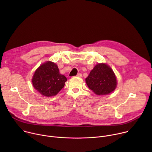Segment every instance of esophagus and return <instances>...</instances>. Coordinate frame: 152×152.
Wrapping results in <instances>:
<instances>
[{"label": "esophagus", "mask_w": 152, "mask_h": 152, "mask_svg": "<svg viewBox=\"0 0 152 152\" xmlns=\"http://www.w3.org/2000/svg\"><path fill=\"white\" fill-rule=\"evenodd\" d=\"M76 76L80 77H82V74H81V73H78V74L76 75Z\"/></svg>", "instance_id": "1"}]
</instances>
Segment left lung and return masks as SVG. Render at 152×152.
<instances>
[{
	"instance_id": "1",
	"label": "left lung",
	"mask_w": 152,
	"mask_h": 152,
	"mask_svg": "<svg viewBox=\"0 0 152 152\" xmlns=\"http://www.w3.org/2000/svg\"><path fill=\"white\" fill-rule=\"evenodd\" d=\"M85 80L89 88L97 95L110 94L117 86L114 72L105 64L96 65Z\"/></svg>"
}]
</instances>
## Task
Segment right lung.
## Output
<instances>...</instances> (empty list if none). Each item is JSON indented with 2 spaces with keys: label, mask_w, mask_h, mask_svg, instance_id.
Masks as SVG:
<instances>
[{
  "label": "right lung",
  "mask_w": 152,
  "mask_h": 152,
  "mask_svg": "<svg viewBox=\"0 0 152 152\" xmlns=\"http://www.w3.org/2000/svg\"><path fill=\"white\" fill-rule=\"evenodd\" d=\"M67 78L61 75L57 65L48 61L43 64L35 71L32 83L40 94L47 97L56 95L63 88Z\"/></svg>",
  "instance_id": "add662e5"
}]
</instances>
